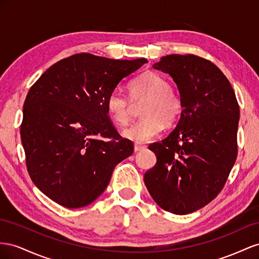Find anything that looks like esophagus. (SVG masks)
<instances>
[{"mask_svg": "<svg viewBox=\"0 0 259 259\" xmlns=\"http://www.w3.org/2000/svg\"><path fill=\"white\" fill-rule=\"evenodd\" d=\"M146 149L145 145H141V144H135V152H140Z\"/></svg>", "mask_w": 259, "mask_h": 259, "instance_id": "obj_1", "label": "esophagus"}]
</instances>
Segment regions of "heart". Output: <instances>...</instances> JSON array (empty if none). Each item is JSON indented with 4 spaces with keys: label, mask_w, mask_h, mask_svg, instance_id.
Wrapping results in <instances>:
<instances>
[{
    "label": "heart",
    "mask_w": 259,
    "mask_h": 259,
    "mask_svg": "<svg viewBox=\"0 0 259 259\" xmlns=\"http://www.w3.org/2000/svg\"><path fill=\"white\" fill-rule=\"evenodd\" d=\"M130 98L119 90H114L106 98L109 117L119 125L129 122L131 102L144 101L140 115L142 117L124 129L122 136L135 142H146L162 129V123L174 124L182 113V100L176 93L169 80L154 71H146L129 85Z\"/></svg>",
    "instance_id": "1"
}]
</instances>
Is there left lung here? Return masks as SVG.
<instances>
[{
  "label": "left lung",
  "instance_id": "1",
  "mask_svg": "<svg viewBox=\"0 0 259 259\" xmlns=\"http://www.w3.org/2000/svg\"><path fill=\"white\" fill-rule=\"evenodd\" d=\"M153 67L172 77L183 109L171 134L149 146L157 162L144 183L162 209L187 215L225 187L238 155L240 107L229 80L208 60L171 54Z\"/></svg>",
  "mask_w": 259,
  "mask_h": 259
}]
</instances>
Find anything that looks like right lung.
<instances>
[{
  "mask_svg": "<svg viewBox=\"0 0 259 259\" xmlns=\"http://www.w3.org/2000/svg\"><path fill=\"white\" fill-rule=\"evenodd\" d=\"M145 63L75 54L51 66L30 88L21 143L29 176L52 201L67 208L91 204L118 162L134 153V143L109 119L106 98Z\"/></svg>",
  "mask_w": 259,
  "mask_h": 259,
  "instance_id": "add662e5",
  "label": "right lung"
}]
</instances>
